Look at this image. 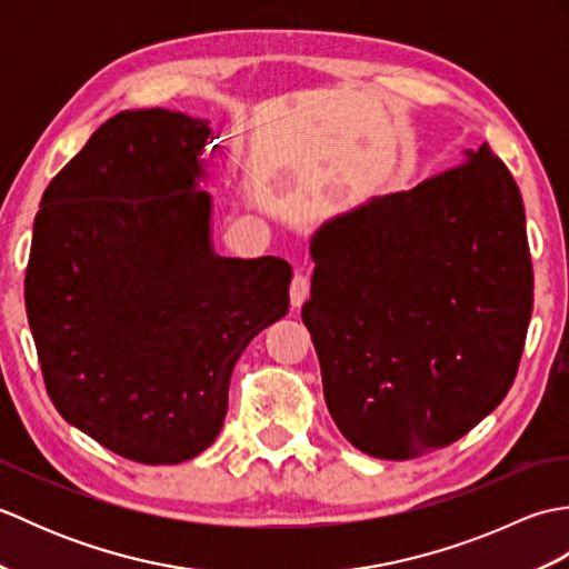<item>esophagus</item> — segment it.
<instances>
[{
	"instance_id": "1",
	"label": "esophagus",
	"mask_w": 569,
	"mask_h": 569,
	"mask_svg": "<svg viewBox=\"0 0 569 569\" xmlns=\"http://www.w3.org/2000/svg\"><path fill=\"white\" fill-rule=\"evenodd\" d=\"M308 296H310V278L303 271H298L293 276V281H291V303H293V308L303 306Z\"/></svg>"
}]
</instances>
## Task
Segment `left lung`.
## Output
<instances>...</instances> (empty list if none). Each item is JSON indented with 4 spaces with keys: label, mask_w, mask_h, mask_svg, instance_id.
I'll use <instances>...</instances> for the list:
<instances>
[{
    "label": "left lung",
    "mask_w": 569,
    "mask_h": 569,
    "mask_svg": "<svg viewBox=\"0 0 569 569\" xmlns=\"http://www.w3.org/2000/svg\"><path fill=\"white\" fill-rule=\"evenodd\" d=\"M413 190L371 198L310 241L303 322L335 426L410 459L509 393L533 312L521 190L489 143Z\"/></svg>",
    "instance_id": "8db88e82"
}]
</instances>
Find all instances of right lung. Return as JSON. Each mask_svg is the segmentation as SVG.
Masks as SVG:
<instances>
[{"label": "right lung", "mask_w": 569, "mask_h": 569, "mask_svg": "<svg viewBox=\"0 0 569 569\" xmlns=\"http://www.w3.org/2000/svg\"><path fill=\"white\" fill-rule=\"evenodd\" d=\"M208 139L183 112H119L33 220L23 298L46 391L70 426L141 465L208 450L237 359L288 312L291 263L212 249Z\"/></svg>", "instance_id": "obj_1"}]
</instances>
